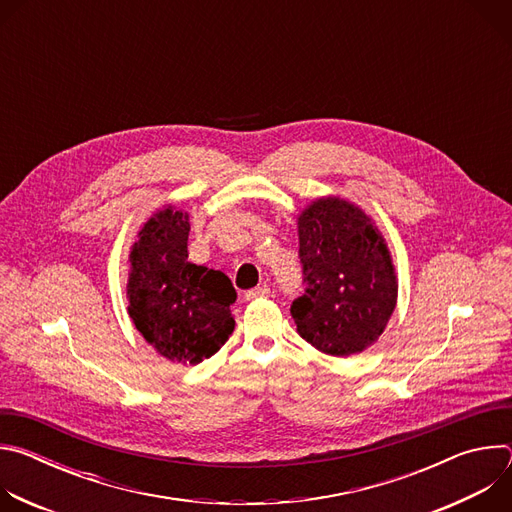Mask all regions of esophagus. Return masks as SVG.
Returning <instances> with one entry per match:
<instances>
[{
    "mask_svg": "<svg viewBox=\"0 0 512 512\" xmlns=\"http://www.w3.org/2000/svg\"><path fill=\"white\" fill-rule=\"evenodd\" d=\"M271 294V289H269V285H259V287H255V289H249L247 294H245V300L247 302H251V300H257V298H267Z\"/></svg>",
    "mask_w": 512,
    "mask_h": 512,
    "instance_id": "34e87169",
    "label": "esophagus"
}]
</instances>
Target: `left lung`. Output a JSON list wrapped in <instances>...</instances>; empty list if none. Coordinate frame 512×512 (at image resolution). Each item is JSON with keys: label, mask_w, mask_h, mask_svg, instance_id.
<instances>
[{"label": "left lung", "mask_w": 512, "mask_h": 512, "mask_svg": "<svg viewBox=\"0 0 512 512\" xmlns=\"http://www.w3.org/2000/svg\"><path fill=\"white\" fill-rule=\"evenodd\" d=\"M306 294L291 304L300 336L332 356L375 344L397 306L389 247L356 204L326 196L298 216Z\"/></svg>", "instance_id": "1"}]
</instances>
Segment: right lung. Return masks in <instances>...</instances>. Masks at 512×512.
Returning a JSON list of instances; mask_svg holds the SVG:
<instances>
[{"mask_svg": "<svg viewBox=\"0 0 512 512\" xmlns=\"http://www.w3.org/2000/svg\"><path fill=\"white\" fill-rule=\"evenodd\" d=\"M188 212L164 206L131 247L127 312L141 336L172 362L210 358L235 330L237 291L223 271L188 261Z\"/></svg>", "mask_w": 512, "mask_h": 512, "instance_id": "add662e5", "label": "right lung"}]
</instances>
